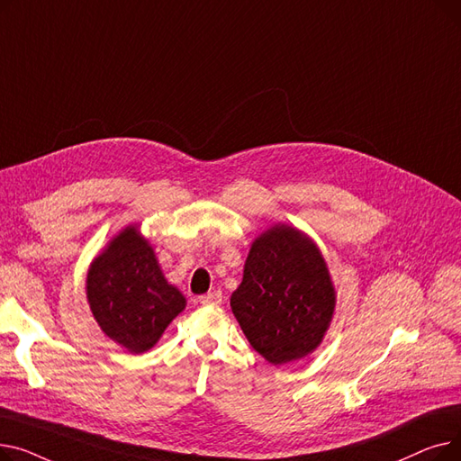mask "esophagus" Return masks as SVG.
Returning <instances> with one entry per match:
<instances>
[{"label":"esophagus","instance_id":"obj_1","mask_svg":"<svg viewBox=\"0 0 461 461\" xmlns=\"http://www.w3.org/2000/svg\"><path fill=\"white\" fill-rule=\"evenodd\" d=\"M200 303L205 304V306H216V304H221V303H222V292H221V289H214V292H209V294L202 295V297H200Z\"/></svg>","mask_w":461,"mask_h":461}]
</instances>
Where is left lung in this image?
<instances>
[{"label":"left lung","mask_w":461,"mask_h":461,"mask_svg":"<svg viewBox=\"0 0 461 461\" xmlns=\"http://www.w3.org/2000/svg\"><path fill=\"white\" fill-rule=\"evenodd\" d=\"M230 304L250 346L278 366L320 348L334 316L336 289L313 239L275 224L252 240Z\"/></svg>","instance_id":"8db88e82"}]
</instances>
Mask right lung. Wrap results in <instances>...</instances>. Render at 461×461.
Listing matches in <instances>:
<instances>
[{"label":"right lung","instance_id":"add662e5","mask_svg":"<svg viewBox=\"0 0 461 461\" xmlns=\"http://www.w3.org/2000/svg\"><path fill=\"white\" fill-rule=\"evenodd\" d=\"M86 297L101 330L132 355L149 351L186 306L185 295L166 280L140 224L121 230L93 258Z\"/></svg>","mask_w":461,"mask_h":461}]
</instances>
